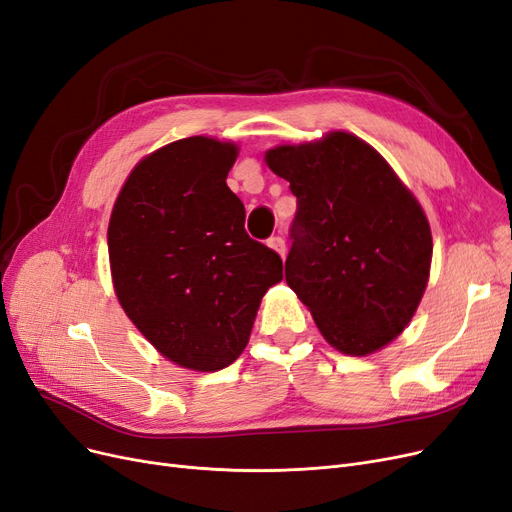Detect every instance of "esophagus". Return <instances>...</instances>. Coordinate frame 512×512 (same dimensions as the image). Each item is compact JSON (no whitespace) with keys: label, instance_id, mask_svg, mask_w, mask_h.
Returning <instances> with one entry per match:
<instances>
[{"label":"esophagus","instance_id":"34e87169","mask_svg":"<svg viewBox=\"0 0 512 512\" xmlns=\"http://www.w3.org/2000/svg\"><path fill=\"white\" fill-rule=\"evenodd\" d=\"M268 246H270V249H274L280 257H285L287 244H285V238H282V236H272V238L268 240Z\"/></svg>","mask_w":512,"mask_h":512}]
</instances>
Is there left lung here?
Returning a JSON list of instances; mask_svg holds the SVG:
<instances>
[{"label": "left lung", "mask_w": 512, "mask_h": 512, "mask_svg": "<svg viewBox=\"0 0 512 512\" xmlns=\"http://www.w3.org/2000/svg\"><path fill=\"white\" fill-rule=\"evenodd\" d=\"M266 162L297 198L287 285L335 350L384 348L409 325L428 285L432 234L420 202L350 132L278 145Z\"/></svg>", "instance_id": "obj_1"}]
</instances>
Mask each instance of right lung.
Instances as JSON below:
<instances>
[{"mask_svg": "<svg viewBox=\"0 0 512 512\" xmlns=\"http://www.w3.org/2000/svg\"><path fill=\"white\" fill-rule=\"evenodd\" d=\"M236 156L211 137L164 145L132 168L109 219L120 306L162 356L194 371L236 361L261 297L282 280V259L246 234L225 183Z\"/></svg>", "mask_w": 512, "mask_h": 512, "instance_id": "right-lung-1", "label": "right lung"}]
</instances>
